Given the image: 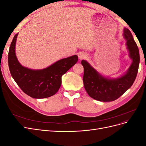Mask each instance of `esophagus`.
Returning a JSON list of instances; mask_svg holds the SVG:
<instances>
[{
    "label": "esophagus",
    "instance_id": "esophagus-1",
    "mask_svg": "<svg viewBox=\"0 0 146 146\" xmlns=\"http://www.w3.org/2000/svg\"><path fill=\"white\" fill-rule=\"evenodd\" d=\"M87 58V55L85 53H80V54L78 55V58L80 60H83Z\"/></svg>",
    "mask_w": 146,
    "mask_h": 146
}]
</instances>
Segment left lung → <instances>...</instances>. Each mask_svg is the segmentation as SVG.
Returning <instances> with one entry per match:
<instances>
[{"mask_svg": "<svg viewBox=\"0 0 146 146\" xmlns=\"http://www.w3.org/2000/svg\"><path fill=\"white\" fill-rule=\"evenodd\" d=\"M123 36L132 63L127 71L121 77L116 78L105 77L86 60H82L81 63L84 68V87L92 99L100 102L114 101L129 90L134 83L139 64V49L128 29H123Z\"/></svg>", "mask_w": 146, "mask_h": 146, "instance_id": "8db88e82", "label": "left lung"}]
</instances>
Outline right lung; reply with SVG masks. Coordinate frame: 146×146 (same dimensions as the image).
Instances as JSON below:
<instances>
[{"mask_svg": "<svg viewBox=\"0 0 146 146\" xmlns=\"http://www.w3.org/2000/svg\"><path fill=\"white\" fill-rule=\"evenodd\" d=\"M17 35L18 33L13 38L8 52V66L12 77L24 93L31 98L44 99L54 95L61 86V77L77 62V55L60 60L42 69L24 67L15 53Z\"/></svg>", "mask_w": 146, "mask_h": 146, "instance_id": "right-lung-1", "label": "right lung"}]
</instances>
